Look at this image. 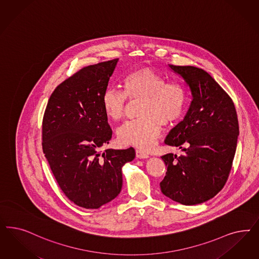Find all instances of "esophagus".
Listing matches in <instances>:
<instances>
[{
  "instance_id": "obj_1",
  "label": "esophagus",
  "mask_w": 259,
  "mask_h": 259,
  "mask_svg": "<svg viewBox=\"0 0 259 259\" xmlns=\"http://www.w3.org/2000/svg\"><path fill=\"white\" fill-rule=\"evenodd\" d=\"M136 157L139 159H145L149 158L150 156H149V154H147V153L144 152L143 150H136Z\"/></svg>"
}]
</instances>
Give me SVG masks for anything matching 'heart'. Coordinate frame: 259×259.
<instances>
[{
  "instance_id": "b5f03b06",
  "label": "heart",
  "mask_w": 259,
  "mask_h": 259,
  "mask_svg": "<svg viewBox=\"0 0 259 259\" xmlns=\"http://www.w3.org/2000/svg\"><path fill=\"white\" fill-rule=\"evenodd\" d=\"M127 98L142 99L139 114L141 118L130 121L118 132V141L143 150L153 148L162 133V123L170 125L180 119L188 105L189 94L184 83L167 81L148 67H137L123 80V92L107 89L102 95V107L112 121L125 116Z\"/></svg>"
}]
</instances>
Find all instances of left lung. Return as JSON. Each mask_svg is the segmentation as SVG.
I'll return each mask as SVG.
<instances>
[{
    "label": "left lung",
    "mask_w": 259,
    "mask_h": 259,
    "mask_svg": "<svg viewBox=\"0 0 259 259\" xmlns=\"http://www.w3.org/2000/svg\"><path fill=\"white\" fill-rule=\"evenodd\" d=\"M168 67L190 87L192 100L183 121L165 140L184 153L161 156L167 172L160 188L171 200L196 205L214 197L227 182L239 135L238 119L234 102L207 71Z\"/></svg>",
    "instance_id": "left-lung-1"
}]
</instances>
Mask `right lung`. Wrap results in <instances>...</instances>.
Wrapping results in <instances>:
<instances>
[{
  "label": "right lung",
  "mask_w": 259,
  "mask_h": 259,
  "mask_svg": "<svg viewBox=\"0 0 259 259\" xmlns=\"http://www.w3.org/2000/svg\"><path fill=\"white\" fill-rule=\"evenodd\" d=\"M118 59L83 67L50 95L42 119V151L59 187L84 209H98L121 192L122 167L134 148L106 150L112 131L102 107Z\"/></svg>",
  "instance_id": "obj_1"
}]
</instances>
